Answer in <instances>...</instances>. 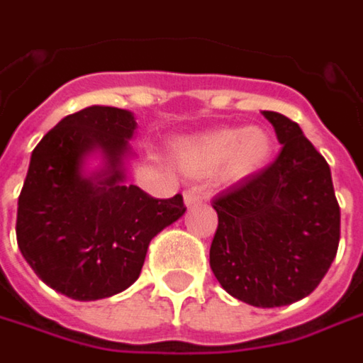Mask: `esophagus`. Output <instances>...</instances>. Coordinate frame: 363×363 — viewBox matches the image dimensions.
Listing matches in <instances>:
<instances>
[{
	"mask_svg": "<svg viewBox=\"0 0 363 363\" xmlns=\"http://www.w3.org/2000/svg\"><path fill=\"white\" fill-rule=\"evenodd\" d=\"M182 201H184L186 207H195L199 203H203V197H201V193H199L197 189H189V191H184Z\"/></svg>",
	"mask_w": 363,
	"mask_h": 363,
	"instance_id": "1",
	"label": "esophagus"
}]
</instances>
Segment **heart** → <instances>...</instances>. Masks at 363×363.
I'll list each match as a JSON object with an SVG mask.
<instances>
[{"label":"heart","instance_id":"obj_1","mask_svg":"<svg viewBox=\"0 0 363 363\" xmlns=\"http://www.w3.org/2000/svg\"><path fill=\"white\" fill-rule=\"evenodd\" d=\"M274 150V138L264 125L217 128L186 135L170 146L179 170L189 177H207L219 168L228 182H244L260 174Z\"/></svg>","mask_w":363,"mask_h":363}]
</instances>
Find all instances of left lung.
Wrapping results in <instances>:
<instances>
[{"label":"left lung","mask_w":363,"mask_h":363,"mask_svg":"<svg viewBox=\"0 0 363 363\" xmlns=\"http://www.w3.org/2000/svg\"><path fill=\"white\" fill-rule=\"evenodd\" d=\"M282 150L272 164L213 201L219 225L209 262L233 298L252 307L292 305L327 274L339 245L331 170L298 123L264 111Z\"/></svg>","instance_id":"1"}]
</instances>
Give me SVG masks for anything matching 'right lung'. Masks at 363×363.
<instances>
[{
	"label": "right lung",
	"instance_id": "obj_1",
	"mask_svg": "<svg viewBox=\"0 0 363 363\" xmlns=\"http://www.w3.org/2000/svg\"><path fill=\"white\" fill-rule=\"evenodd\" d=\"M135 118L91 105L60 119L32 152L18 199V247L44 284L74 301L132 286L152 238L184 215L181 195L128 184ZM91 160L100 164L89 169Z\"/></svg>",
	"mask_w": 363,
	"mask_h": 363
}]
</instances>
